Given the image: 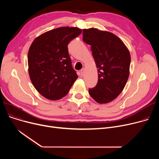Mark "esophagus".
I'll return each instance as SVG.
<instances>
[{
	"mask_svg": "<svg viewBox=\"0 0 159 159\" xmlns=\"http://www.w3.org/2000/svg\"><path fill=\"white\" fill-rule=\"evenodd\" d=\"M84 71H85V69H84V68H82V69L80 71L81 76H83V75H84Z\"/></svg>",
	"mask_w": 159,
	"mask_h": 159,
	"instance_id": "34e87169",
	"label": "esophagus"
}]
</instances>
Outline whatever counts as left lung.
<instances>
[{"mask_svg": "<svg viewBox=\"0 0 159 159\" xmlns=\"http://www.w3.org/2000/svg\"><path fill=\"white\" fill-rule=\"evenodd\" d=\"M82 32V40L91 46L98 68L97 84L89 89V93L99 104L111 102L128 81L131 62L129 50L118 37L109 31L92 28Z\"/></svg>", "mask_w": 159, "mask_h": 159, "instance_id": "left-lung-1", "label": "left lung"}]
</instances>
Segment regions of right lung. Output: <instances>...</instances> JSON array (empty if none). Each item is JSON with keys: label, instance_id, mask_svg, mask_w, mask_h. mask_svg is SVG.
<instances>
[{"label": "right lung", "instance_id": "1", "mask_svg": "<svg viewBox=\"0 0 159 159\" xmlns=\"http://www.w3.org/2000/svg\"><path fill=\"white\" fill-rule=\"evenodd\" d=\"M81 32L78 28H58L40 35L32 43L28 54L30 77L45 98L56 101L64 97L78 78L68 45Z\"/></svg>", "mask_w": 159, "mask_h": 159}]
</instances>
